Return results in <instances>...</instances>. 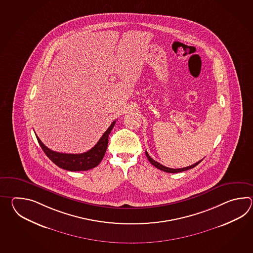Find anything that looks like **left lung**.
I'll return each instance as SVG.
<instances>
[{
  "label": "left lung",
  "instance_id": "1",
  "mask_svg": "<svg viewBox=\"0 0 253 253\" xmlns=\"http://www.w3.org/2000/svg\"><path fill=\"white\" fill-rule=\"evenodd\" d=\"M145 155H146V157H147V159L149 160L151 164L154 166V167H156V168H158V169H160L162 171H164V172H172V173H174V172H183V171H186V170H189V169H192V168H194V167H196L198 164H200L202 160L199 162H197V163H195L194 165H192V166H190V167H183V168H177V169H173V168H169V167H165V166H163L161 165L160 163H158V162L155 161L153 158H151L150 156L148 155V153L145 151Z\"/></svg>",
  "mask_w": 253,
  "mask_h": 253
}]
</instances>
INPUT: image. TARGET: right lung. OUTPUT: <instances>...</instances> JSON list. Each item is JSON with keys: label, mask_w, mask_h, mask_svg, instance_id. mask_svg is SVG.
Segmentation results:
<instances>
[{"label": "right lung", "mask_w": 253, "mask_h": 253, "mask_svg": "<svg viewBox=\"0 0 253 253\" xmlns=\"http://www.w3.org/2000/svg\"><path fill=\"white\" fill-rule=\"evenodd\" d=\"M116 124V120L109 126L106 132L103 134L100 139L90 150L82 154H62L59 152L50 150L43 144L41 139L36 135L39 144L42 148L46 156L53 162L56 166L68 170V171H86L98 166L101 162L107 150L108 144V135Z\"/></svg>", "instance_id": "right-lung-1"}]
</instances>
